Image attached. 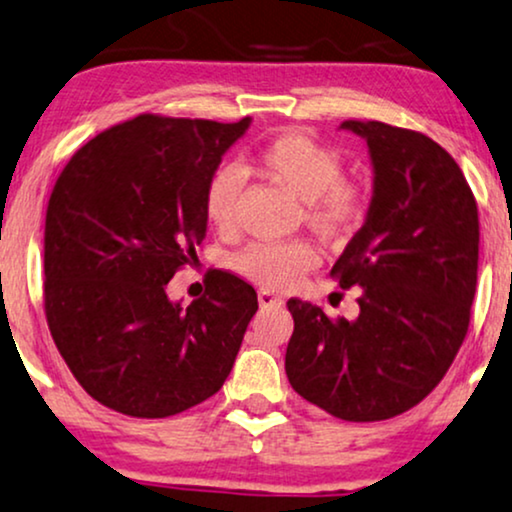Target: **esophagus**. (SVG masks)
I'll use <instances>...</instances> for the list:
<instances>
[{
	"label": "esophagus",
	"instance_id": "1",
	"mask_svg": "<svg viewBox=\"0 0 512 512\" xmlns=\"http://www.w3.org/2000/svg\"><path fill=\"white\" fill-rule=\"evenodd\" d=\"M257 300H260L262 309H274V307H281V304H283L281 297H276L274 293H271V290H260V293H257Z\"/></svg>",
	"mask_w": 512,
	"mask_h": 512
}]
</instances>
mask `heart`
<instances>
[{
  "instance_id": "heart-1",
  "label": "heart",
  "mask_w": 512,
  "mask_h": 512,
  "mask_svg": "<svg viewBox=\"0 0 512 512\" xmlns=\"http://www.w3.org/2000/svg\"><path fill=\"white\" fill-rule=\"evenodd\" d=\"M252 167L271 184L304 203V219L323 238H345L364 217V193L345 177V160L312 134L288 129L257 146ZM241 177L219 167L205 186V219L212 229L231 231ZM319 264V250L307 241L252 243L234 257V267L267 290H288Z\"/></svg>"
}]
</instances>
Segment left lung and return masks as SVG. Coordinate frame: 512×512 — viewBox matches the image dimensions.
Here are the masks:
<instances>
[{
    "mask_svg": "<svg viewBox=\"0 0 512 512\" xmlns=\"http://www.w3.org/2000/svg\"><path fill=\"white\" fill-rule=\"evenodd\" d=\"M366 141L373 196L364 226L333 264L359 288L357 319H328L288 300L293 390L335 418L387 420L439 385L463 345L477 286V203L456 160L430 137L385 122L347 120Z\"/></svg>",
    "mask_w": 512,
    "mask_h": 512,
    "instance_id": "left-lung-1",
    "label": "left lung"
}]
</instances>
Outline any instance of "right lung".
Returning <instances> with one entry per match:
<instances>
[{"label": "right lung", "mask_w": 512, "mask_h": 512, "mask_svg": "<svg viewBox=\"0 0 512 512\" xmlns=\"http://www.w3.org/2000/svg\"><path fill=\"white\" fill-rule=\"evenodd\" d=\"M212 120L139 115L77 151L44 226V312L89 397L134 418H167L219 392L257 293L215 271L189 307L167 297L208 231L205 186L248 132Z\"/></svg>", "instance_id": "right-lung-1"}]
</instances>
